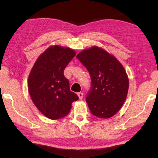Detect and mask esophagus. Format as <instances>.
<instances>
[{
	"label": "esophagus",
	"instance_id": "1",
	"mask_svg": "<svg viewBox=\"0 0 158 158\" xmlns=\"http://www.w3.org/2000/svg\"><path fill=\"white\" fill-rule=\"evenodd\" d=\"M77 96H78L80 99H82L83 97V94L82 92H79V93H77Z\"/></svg>",
	"mask_w": 158,
	"mask_h": 158
}]
</instances>
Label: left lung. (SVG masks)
<instances>
[{
  "mask_svg": "<svg viewBox=\"0 0 158 158\" xmlns=\"http://www.w3.org/2000/svg\"><path fill=\"white\" fill-rule=\"evenodd\" d=\"M90 75L91 86L85 101L93 115L109 118L126 100L129 80L122 64L98 47L85 49L76 57Z\"/></svg>",
  "mask_w": 158,
  "mask_h": 158,
  "instance_id": "obj_1",
  "label": "left lung"
}]
</instances>
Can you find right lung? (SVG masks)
Returning <instances> with one entry per match:
<instances>
[{
    "instance_id": "1",
    "label": "right lung",
    "mask_w": 158,
    "mask_h": 158,
    "mask_svg": "<svg viewBox=\"0 0 158 158\" xmlns=\"http://www.w3.org/2000/svg\"><path fill=\"white\" fill-rule=\"evenodd\" d=\"M75 55L68 47H49L38 57L29 74L28 88L31 100L51 119L68 115L72 103L79 99L70 91V83L64 75V68Z\"/></svg>"
}]
</instances>
